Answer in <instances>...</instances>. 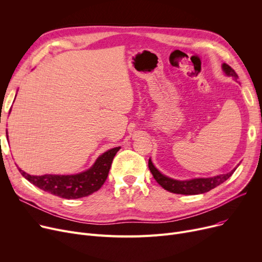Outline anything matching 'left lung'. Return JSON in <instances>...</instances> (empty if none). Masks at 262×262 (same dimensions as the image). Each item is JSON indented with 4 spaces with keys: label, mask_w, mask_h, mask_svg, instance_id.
<instances>
[{
    "label": "left lung",
    "mask_w": 262,
    "mask_h": 262,
    "mask_svg": "<svg viewBox=\"0 0 262 262\" xmlns=\"http://www.w3.org/2000/svg\"><path fill=\"white\" fill-rule=\"evenodd\" d=\"M222 70L226 76H231L235 79L238 78L237 73L233 71L228 64L223 63ZM237 168H238V166L235 169H232L227 174H221V175H216L213 177H206V178L201 177V178H192V180H187V181H178V180H174V178H171L167 175L162 174L154 166L150 158L148 159V169H149L150 173L153 174L156 182L167 191H170V192H172V193L184 194V195L202 194V193H205V192L210 191L211 189L217 187L219 185H221L225 181H227L228 178L232 175V173L236 171Z\"/></svg>",
    "instance_id": "8db88e82"
}]
</instances>
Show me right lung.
I'll return each mask as SVG.
<instances>
[{"label":"right lung","instance_id":"obj_1","mask_svg":"<svg viewBox=\"0 0 262 262\" xmlns=\"http://www.w3.org/2000/svg\"><path fill=\"white\" fill-rule=\"evenodd\" d=\"M120 148L121 147L118 146L108 149L107 152L98 157L90 169L77 174H46L36 176L25 173L20 168L18 169L25 180L53 195L68 200L80 199L92 194L103 186L112 167L114 157Z\"/></svg>","mask_w":262,"mask_h":262}]
</instances>
